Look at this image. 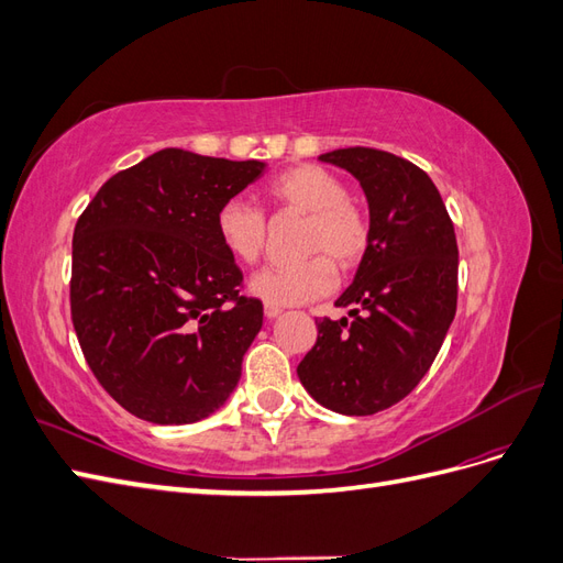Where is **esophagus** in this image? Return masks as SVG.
I'll return each instance as SVG.
<instances>
[{"mask_svg":"<svg viewBox=\"0 0 563 563\" xmlns=\"http://www.w3.org/2000/svg\"><path fill=\"white\" fill-rule=\"evenodd\" d=\"M282 314V308H277V305H265V317L267 319H275Z\"/></svg>","mask_w":563,"mask_h":563,"instance_id":"obj_1","label":"esophagus"}]
</instances>
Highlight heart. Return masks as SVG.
Returning a JSON list of instances; mask_svg holds the SVG:
<instances>
[{
    "label": "heart",
    "instance_id": "heart-1",
    "mask_svg": "<svg viewBox=\"0 0 563 563\" xmlns=\"http://www.w3.org/2000/svg\"><path fill=\"white\" fill-rule=\"evenodd\" d=\"M265 195L279 211L308 213L296 265L265 267L251 279V294L267 305H302L331 294L340 269L360 265L371 240L368 216L347 197V185L329 168L300 164L272 178ZM216 232L232 258L255 263L265 251L267 218L251 201L232 197L216 213Z\"/></svg>",
    "mask_w": 563,
    "mask_h": 563
}]
</instances>
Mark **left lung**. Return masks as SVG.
I'll return each instance as SVG.
<instances>
[{
    "label": "left lung",
    "mask_w": 563,
    "mask_h": 563,
    "mask_svg": "<svg viewBox=\"0 0 563 563\" xmlns=\"http://www.w3.org/2000/svg\"><path fill=\"white\" fill-rule=\"evenodd\" d=\"M368 201L371 240L354 282L335 300L352 321L323 317L298 378L343 416H373L401 401L430 371L457 302V244L432 178L391 152L333 150Z\"/></svg>",
    "instance_id": "left-lung-1"
}]
</instances>
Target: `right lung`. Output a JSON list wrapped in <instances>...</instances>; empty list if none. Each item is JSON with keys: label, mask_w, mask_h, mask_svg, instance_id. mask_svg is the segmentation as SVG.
I'll return each mask as SVG.
<instances>
[{"label": "right lung", "mask_w": 563, "mask_h": 563, "mask_svg": "<svg viewBox=\"0 0 563 563\" xmlns=\"http://www.w3.org/2000/svg\"><path fill=\"white\" fill-rule=\"evenodd\" d=\"M263 172L166 147L114 174L79 216L73 323L93 376L135 418L197 422L240 383L263 302L240 294L216 213Z\"/></svg>", "instance_id": "right-lung-1"}]
</instances>
